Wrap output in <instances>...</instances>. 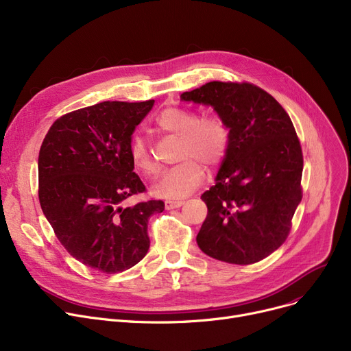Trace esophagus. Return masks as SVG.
<instances>
[{"instance_id": "obj_1", "label": "esophagus", "mask_w": 351, "mask_h": 351, "mask_svg": "<svg viewBox=\"0 0 351 351\" xmlns=\"http://www.w3.org/2000/svg\"><path fill=\"white\" fill-rule=\"evenodd\" d=\"M184 204H185L184 201H166L165 206L166 209H175V208H180Z\"/></svg>"}]
</instances>
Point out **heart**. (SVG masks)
Here are the masks:
<instances>
[{"instance_id": "heart-1", "label": "heart", "mask_w": 351, "mask_h": 351, "mask_svg": "<svg viewBox=\"0 0 351 351\" xmlns=\"http://www.w3.org/2000/svg\"><path fill=\"white\" fill-rule=\"evenodd\" d=\"M155 128L178 138L176 160L180 162L166 171L152 192L163 199H180L204 182L205 171H215L223 163L231 143V129L219 114L201 116L195 110L171 106L158 113ZM133 165L146 175L155 172V163L145 141L139 136L130 143Z\"/></svg>"}]
</instances>
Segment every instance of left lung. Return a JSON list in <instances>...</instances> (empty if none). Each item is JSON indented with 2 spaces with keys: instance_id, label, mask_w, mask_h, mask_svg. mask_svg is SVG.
<instances>
[{
  "instance_id": "8db88e82",
  "label": "left lung",
  "mask_w": 351,
  "mask_h": 351,
  "mask_svg": "<svg viewBox=\"0 0 351 351\" xmlns=\"http://www.w3.org/2000/svg\"><path fill=\"white\" fill-rule=\"evenodd\" d=\"M180 99L212 106L231 129L217 184L201 196L208 215L197 245L230 264L264 260L285 242L302 197V150L291 119L265 90L245 82H209Z\"/></svg>"
}]
</instances>
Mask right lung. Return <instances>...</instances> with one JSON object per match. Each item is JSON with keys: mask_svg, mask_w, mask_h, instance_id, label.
<instances>
[{"mask_svg": "<svg viewBox=\"0 0 351 351\" xmlns=\"http://www.w3.org/2000/svg\"><path fill=\"white\" fill-rule=\"evenodd\" d=\"M155 100L103 101L51 125L38 155V199L60 243L104 274L132 268L147 254V221L162 201L123 206L146 191L133 172L132 134Z\"/></svg>", "mask_w": 351, "mask_h": 351, "instance_id": "right-lung-1", "label": "right lung"}]
</instances>
